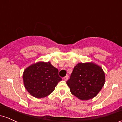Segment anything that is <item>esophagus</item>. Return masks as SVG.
<instances>
[{"instance_id":"obj_1","label":"esophagus","mask_w":122,"mask_h":122,"mask_svg":"<svg viewBox=\"0 0 122 122\" xmlns=\"http://www.w3.org/2000/svg\"><path fill=\"white\" fill-rule=\"evenodd\" d=\"M63 79H64V80L65 81H66L68 80V76H65L63 78Z\"/></svg>"}]
</instances>
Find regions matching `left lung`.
Wrapping results in <instances>:
<instances>
[{"instance_id":"1","label":"left lung","mask_w":122,"mask_h":122,"mask_svg":"<svg viewBox=\"0 0 122 122\" xmlns=\"http://www.w3.org/2000/svg\"><path fill=\"white\" fill-rule=\"evenodd\" d=\"M105 73L93 63H79L74 68L66 84L71 93L81 100L94 98L103 86Z\"/></svg>"}]
</instances>
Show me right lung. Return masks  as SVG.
<instances>
[{
  "label": "right lung",
  "mask_w": 122,
  "mask_h": 122,
  "mask_svg": "<svg viewBox=\"0 0 122 122\" xmlns=\"http://www.w3.org/2000/svg\"><path fill=\"white\" fill-rule=\"evenodd\" d=\"M23 79L27 91L37 98H44L52 93L62 80L58 69L49 62H39L30 65L24 70Z\"/></svg>",
  "instance_id": "1"
}]
</instances>
